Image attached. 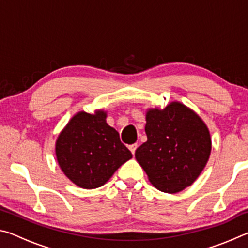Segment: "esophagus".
Returning <instances> with one entry per match:
<instances>
[{"label":"esophagus","mask_w":248,"mask_h":248,"mask_svg":"<svg viewBox=\"0 0 248 248\" xmlns=\"http://www.w3.org/2000/svg\"><path fill=\"white\" fill-rule=\"evenodd\" d=\"M137 148H138V144H137V143L129 145V149H130V151H131V153H132V154L136 153V150H137Z\"/></svg>","instance_id":"1"}]
</instances>
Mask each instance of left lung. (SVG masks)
<instances>
[{
  "mask_svg": "<svg viewBox=\"0 0 248 248\" xmlns=\"http://www.w3.org/2000/svg\"><path fill=\"white\" fill-rule=\"evenodd\" d=\"M148 141L136 158L155 188L176 194L198 178L211 152V138L202 119L184 104L146 111Z\"/></svg>",
  "mask_w": 248,
  "mask_h": 248,
  "instance_id": "obj_1",
  "label": "left lung"
}]
</instances>
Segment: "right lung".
Instances as JSON below:
<instances>
[{"mask_svg":"<svg viewBox=\"0 0 248 248\" xmlns=\"http://www.w3.org/2000/svg\"><path fill=\"white\" fill-rule=\"evenodd\" d=\"M107 114L79 111L59 134L56 155L64 175L77 186L94 189L106 184L132 157L119 133L106 123Z\"/></svg>","mask_w":248,"mask_h":248,"instance_id":"right-lung-1","label":"right lung"}]
</instances>
